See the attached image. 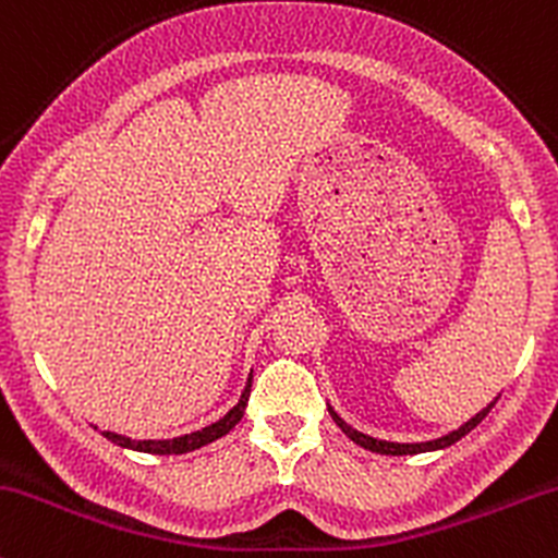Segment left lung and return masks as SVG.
Listing matches in <instances>:
<instances>
[{
  "label": "left lung",
  "instance_id": "obj_1",
  "mask_svg": "<svg viewBox=\"0 0 558 558\" xmlns=\"http://www.w3.org/2000/svg\"><path fill=\"white\" fill-rule=\"evenodd\" d=\"M492 405L484 408V411H481V413H475V416L470 418L468 424H462V427H459V429H453L451 435H446V438H438V440H429V444H389V440H376V438H371V435H363V433H357V429H354V427H349V424L343 422V418L338 416V413L332 411V408H330V416L336 418L338 427H341L343 433H347L349 438L354 440V444L363 446V449L376 451V453H392V457H403V453H422V451H433V449H446V446L457 444V440L464 438V435H468L470 429L475 427V424H481V418H484L486 413L492 411Z\"/></svg>",
  "mask_w": 558,
  "mask_h": 558
}]
</instances>
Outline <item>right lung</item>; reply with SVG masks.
Returning a JSON list of instances; mask_svg holds the SVG:
<instances>
[{
  "instance_id": "right-lung-1",
  "label": "right lung",
  "mask_w": 558,
  "mask_h": 558,
  "mask_svg": "<svg viewBox=\"0 0 558 558\" xmlns=\"http://www.w3.org/2000/svg\"><path fill=\"white\" fill-rule=\"evenodd\" d=\"M250 387H252V378L246 381V389H244V395H241L239 403L233 405L231 411H228L226 416L220 418V422L209 424V427L198 429V433L182 435V438H171V440H131V438H125V435H118V433H105V438L112 440V444L123 446V449H134V451H145V453H187V451H195V449H201V446L211 444V440L222 438V435H228L233 427H236V424L241 422V416H244L246 400H250Z\"/></svg>"
}]
</instances>
